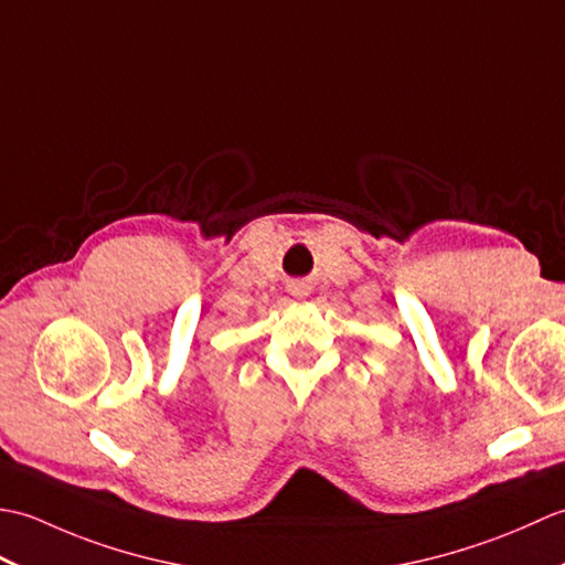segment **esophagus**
I'll list each match as a JSON object with an SVG mask.
<instances>
[{
  "label": "esophagus",
  "instance_id": "esophagus-1",
  "mask_svg": "<svg viewBox=\"0 0 565 565\" xmlns=\"http://www.w3.org/2000/svg\"><path fill=\"white\" fill-rule=\"evenodd\" d=\"M291 294L298 296V298H303V296H308V289H306V286H294Z\"/></svg>",
  "mask_w": 565,
  "mask_h": 565
}]
</instances>
